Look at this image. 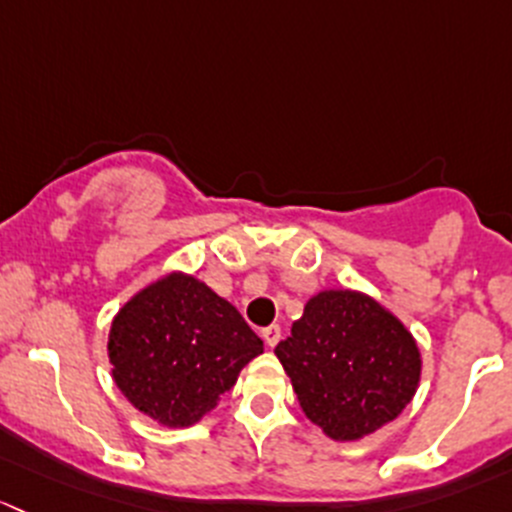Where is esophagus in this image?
<instances>
[{
	"label": "esophagus",
	"mask_w": 512,
	"mask_h": 512,
	"mask_svg": "<svg viewBox=\"0 0 512 512\" xmlns=\"http://www.w3.org/2000/svg\"><path fill=\"white\" fill-rule=\"evenodd\" d=\"M261 337L266 340L268 347H276L278 340H281V328L278 325H268V328L261 330Z\"/></svg>",
	"instance_id": "1"
}]
</instances>
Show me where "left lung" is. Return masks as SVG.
<instances>
[{
    "mask_svg": "<svg viewBox=\"0 0 512 512\" xmlns=\"http://www.w3.org/2000/svg\"><path fill=\"white\" fill-rule=\"evenodd\" d=\"M273 352L303 414L333 441H360L397 419L421 382L412 330L352 288L315 293Z\"/></svg>",
    "mask_w": 512,
    "mask_h": 512,
    "instance_id": "8db88e82",
    "label": "left lung"
}]
</instances>
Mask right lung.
Returning <instances> with one entry per match:
<instances>
[{
	"label": "right lung",
	"mask_w": 512,
	"mask_h": 512,
	"mask_svg": "<svg viewBox=\"0 0 512 512\" xmlns=\"http://www.w3.org/2000/svg\"><path fill=\"white\" fill-rule=\"evenodd\" d=\"M263 340L202 278L167 271L115 313L108 362L115 387L138 412L184 429L214 412Z\"/></svg>",
	"instance_id": "1"
}]
</instances>
